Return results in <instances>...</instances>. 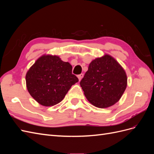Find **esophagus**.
Wrapping results in <instances>:
<instances>
[{
	"instance_id": "obj_1",
	"label": "esophagus",
	"mask_w": 154,
	"mask_h": 154,
	"mask_svg": "<svg viewBox=\"0 0 154 154\" xmlns=\"http://www.w3.org/2000/svg\"><path fill=\"white\" fill-rule=\"evenodd\" d=\"M83 74H79V75H78V78L79 79V80L80 81L82 80V78H83Z\"/></svg>"
}]
</instances>
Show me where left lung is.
<instances>
[{
    "mask_svg": "<svg viewBox=\"0 0 154 154\" xmlns=\"http://www.w3.org/2000/svg\"><path fill=\"white\" fill-rule=\"evenodd\" d=\"M127 85L125 70L108 54L92 61L80 82L88 101L99 108H106L117 103Z\"/></svg>",
    "mask_w": 154,
    "mask_h": 154,
    "instance_id": "8db88e82",
    "label": "left lung"
}]
</instances>
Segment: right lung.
<instances>
[{
    "label": "right lung",
    "instance_id": "right-lung-1",
    "mask_svg": "<svg viewBox=\"0 0 154 154\" xmlns=\"http://www.w3.org/2000/svg\"><path fill=\"white\" fill-rule=\"evenodd\" d=\"M72 66L57 56L44 55L36 60L26 76L31 96L42 105L60 103L78 78L72 73Z\"/></svg>",
    "mask_w": 154,
    "mask_h": 154
}]
</instances>
